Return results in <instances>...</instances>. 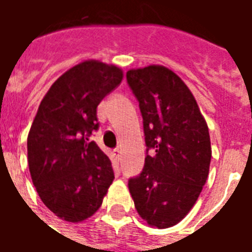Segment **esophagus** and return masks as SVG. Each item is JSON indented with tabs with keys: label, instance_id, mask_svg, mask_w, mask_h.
Listing matches in <instances>:
<instances>
[{
	"label": "esophagus",
	"instance_id": "1",
	"mask_svg": "<svg viewBox=\"0 0 252 252\" xmlns=\"http://www.w3.org/2000/svg\"><path fill=\"white\" fill-rule=\"evenodd\" d=\"M113 155H115L116 160H121V151H120V148H115V150H113Z\"/></svg>",
	"mask_w": 252,
	"mask_h": 252
}]
</instances>
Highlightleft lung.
<instances>
[{
	"mask_svg": "<svg viewBox=\"0 0 252 252\" xmlns=\"http://www.w3.org/2000/svg\"><path fill=\"white\" fill-rule=\"evenodd\" d=\"M126 83L139 102L147 147L142 173L128 180V188L143 220L173 227L189 213L208 178V126L189 88L169 68L129 70Z\"/></svg>",
	"mask_w": 252,
	"mask_h": 252,
	"instance_id": "left-lung-1",
	"label": "left lung"
}]
</instances>
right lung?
I'll use <instances>...</instances> for the list:
<instances>
[{
    "mask_svg": "<svg viewBox=\"0 0 252 252\" xmlns=\"http://www.w3.org/2000/svg\"><path fill=\"white\" fill-rule=\"evenodd\" d=\"M123 79L119 67L82 62L54 82L40 102L30 135L31 177L44 205L66 221L98 211L115 180L109 158L95 142L97 106Z\"/></svg>",
    "mask_w": 252,
    "mask_h": 252,
    "instance_id": "1",
    "label": "right lung"
}]
</instances>
